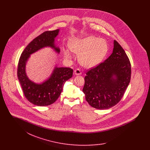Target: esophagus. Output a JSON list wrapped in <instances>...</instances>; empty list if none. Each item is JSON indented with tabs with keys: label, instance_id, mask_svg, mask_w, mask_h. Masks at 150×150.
Here are the masks:
<instances>
[{
	"label": "esophagus",
	"instance_id": "34e87169",
	"mask_svg": "<svg viewBox=\"0 0 150 150\" xmlns=\"http://www.w3.org/2000/svg\"><path fill=\"white\" fill-rule=\"evenodd\" d=\"M74 73H75V75H80V74H81V72L80 71V69H76V70L74 71Z\"/></svg>",
	"mask_w": 150,
	"mask_h": 150
}]
</instances>
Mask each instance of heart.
Listing matches in <instances>:
<instances>
[{"label":"heart","mask_w":150,"mask_h":150,"mask_svg":"<svg viewBox=\"0 0 150 150\" xmlns=\"http://www.w3.org/2000/svg\"><path fill=\"white\" fill-rule=\"evenodd\" d=\"M70 48L74 53L79 54V61L86 67H92L100 64L108 51L106 42L99 38L89 36L83 39H74L70 43ZM67 58L71 57L67 50H64Z\"/></svg>","instance_id":"obj_1"}]
</instances>
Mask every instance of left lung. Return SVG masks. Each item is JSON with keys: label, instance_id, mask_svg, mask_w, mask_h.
Instances as JSON below:
<instances>
[{"label": "left lung", "instance_id": "left-lung-1", "mask_svg": "<svg viewBox=\"0 0 150 150\" xmlns=\"http://www.w3.org/2000/svg\"><path fill=\"white\" fill-rule=\"evenodd\" d=\"M112 53L86 72L83 91L92 107L106 110L122 98L131 78V64L121 45L114 40Z\"/></svg>", "mask_w": 150, "mask_h": 150}]
</instances>
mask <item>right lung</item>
<instances>
[{
	"instance_id": "add662e5",
	"label": "right lung",
	"mask_w": 150,
	"mask_h": 150,
	"mask_svg": "<svg viewBox=\"0 0 150 150\" xmlns=\"http://www.w3.org/2000/svg\"><path fill=\"white\" fill-rule=\"evenodd\" d=\"M58 32V29L46 31L36 37L22 52L19 59L17 76L23 92L26 99L36 106H45L55 102L62 91L64 83L72 76L71 68L56 67L50 78L41 84H37L29 80L25 72L26 63L31 54L48 46L59 52L54 44Z\"/></svg>"
}]
</instances>
